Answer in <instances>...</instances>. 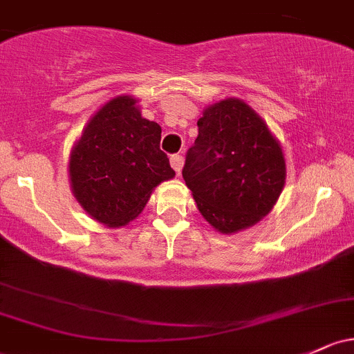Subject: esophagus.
I'll return each instance as SVG.
<instances>
[{
	"label": "esophagus",
	"mask_w": 354,
	"mask_h": 354,
	"mask_svg": "<svg viewBox=\"0 0 354 354\" xmlns=\"http://www.w3.org/2000/svg\"><path fill=\"white\" fill-rule=\"evenodd\" d=\"M170 165H172V169L176 170L177 174H180L182 167H184V158H182V155H172V157H170Z\"/></svg>",
	"instance_id": "obj_1"
}]
</instances>
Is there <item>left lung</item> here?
Segmentation results:
<instances>
[{"label":"left lung","instance_id":"1","mask_svg":"<svg viewBox=\"0 0 354 354\" xmlns=\"http://www.w3.org/2000/svg\"><path fill=\"white\" fill-rule=\"evenodd\" d=\"M199 135L182 169L197 209L221 233L267 216L285 184L282 148L246 102L224 100L197 121Z\"/></svg>","mask_w":354,"mask_h":354}]
</instances>
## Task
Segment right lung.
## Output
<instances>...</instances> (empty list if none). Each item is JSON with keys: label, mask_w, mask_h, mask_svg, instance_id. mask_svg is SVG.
I'll list each match as a JSON object with an SVG mask.
<instances>
[{"label": "right lung", "mask_w": 354, "mask_h": 354, "mask_svg": "<svg viewBox=\"0 0 354 354\" xmlns=\"http://www.w3.org/2000/svg\"><path fill=\"white\" fill-rule=\"evenodd\" d=\"M136 101L118 96L87 123L71 153L75 199L96 221H133L163 180L176 176L160 150L162 128L140 115Z\"/></svg>", "instance_id": "add662e5"}]
</instances>
